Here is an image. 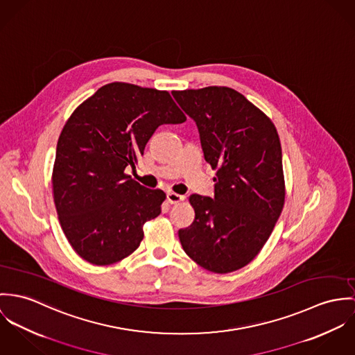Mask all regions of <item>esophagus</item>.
<instances>
[{
  "label": "esophagus",
  "instance_id": "1",
  "mask_svg": "<svg viewBox=\"0 0 355 355\" xmlns=\"http://www.w3.org/2000/svg\"><path fill=\"white\" fill-rule=\"evenodd\" d=\"M167 201L170 202V204H177V202H180V201H182L185 197L181 196V195H178V193H174V192H167Z\"/></svg>",
  "mask_w": 355,
  "mask_h": 355
}]
</instances>
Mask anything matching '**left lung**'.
<instances>
[{"label": "left lung", "instance_id": "obj_1", "mask_svg": "<svg viewBox=\"0 0 355 355\" xmlns=\"http://www.w3.org/2000/svg\"><path fill=\"white\" fill-rule=\"evenodd\" d=\"M171 94L196 122L204 159L216 168L214 198L189 197L196 216L178 232L181 245L202 268L233 272L257 256L283 209L282 147L275 125L229 87Z\"/></svg>", "mask_w": 355, "mask_h": 355}]
</instances>
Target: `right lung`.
<instances>
[{"label": "right lung", "mask_w": 355, "mask_h": 355, "mask_svg": "<svg viewBox=\"0 0 355 355\" xmlns=\"http://www.w3.org/2000/svg\"><path fill=\"white\" fill-rule=\"evenodd\" d=\"M185 121L167 91L128 83L101 87L67 121L51 182L62 232L81 259L109 266L139 248L143 225L158 216L166 195L123 171L159 125Z\"/></svg>", "instance_id": "right-lung-1"}]
</instances>
